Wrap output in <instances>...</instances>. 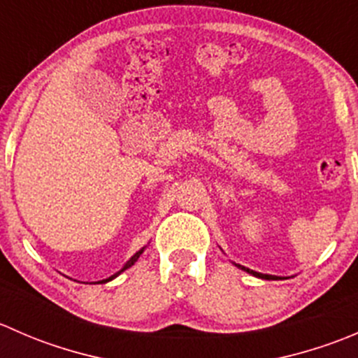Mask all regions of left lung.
I'll return each mask as SVG.
<instances>
[{
	"instance_id": "obj_1",
	"label": "left lung",
	"mask_w": 358,
	"mask_h": 358,
	"mask_svg": "<svg viewBox=\"0 0 358 358\" xmlns=\"http://www.w3.org/2000/svg\"><path fill=\"white\" fill-rule=\"evenodd\" d=\"M237 266H239V268H243V270H246L248 273H252L255 277H259V279H266V280H279L280 279V277H275V275H266V273L255 272V270H249V268H246V266H241V265H237Z\"/></svg>"
}]
</instances>
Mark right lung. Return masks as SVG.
I'll list each match as a JSON object with an SVG mask.
<instances>
[{"instance_id": "add662e5", "label": "right lung", "mask_w": 358, "mask_h": 358, "mask_svg": "<svg viewBox=\"0 0 358 358\" xmlns=\"http://www.w3.org/2000/svg\"><path fill=\"white\" fill-rule=\"evenodd\" d=\"M142 252H143V249H140V251H138V252H136V255H133V256H131V258H129V262H128V263H126V265H124V268H122V270H121V272H124V270H126V268H129V266H131V265H135V262H136V259H138V258H140V255H142ZM121 272H117V273H115V275H112V277H109V279L102 280V282H109V280H112V279H114V277H117V275H119V273H121Z\"/></svg>"}]
</instances>
